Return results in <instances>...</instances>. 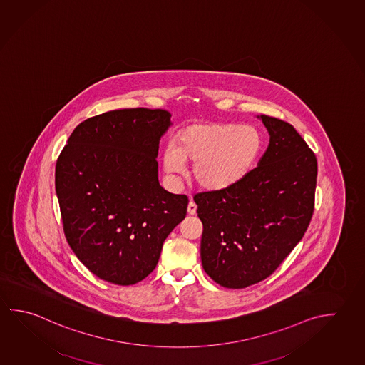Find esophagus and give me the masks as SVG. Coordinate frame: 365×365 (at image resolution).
Segmentation results:
<instances>
[{"label":"esophagus","instance_id":"esophagus-1","mask_svg":"<svg viewBox=\"0 0 365 365\" xmlns=\"http://www.w3.org/2000/svg\"><path fill=\"white\" fill-rule=\"evenodd\" d=\"M196 210H197V206H196V204H195L193 201H190L188 207H187V212H188L190 215H195V214H196Z\"/></svg>","mask_w":365,"mask_h":365}]
</instances>
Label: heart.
Here are the masks:
<instances>
[{
	"label": "heart",
	"instance_id": "obj_1",
	"mask_svg": "<svg viewBox=\"0 0 365 365\" xmlns=\"http://www.w3.org/2000/svg\"><path fill=\"white\" fill-rule=\"evenodd\" d=\"M262 135L249 125L233 123H193L168 146L163 167L170 180L185 173V161H195L192 177L205 190L217 191L236 185L254 168L262 153Z\"/></svg>",
	"mask_w": 365,
	"mask_h": 365
}]
</instances>
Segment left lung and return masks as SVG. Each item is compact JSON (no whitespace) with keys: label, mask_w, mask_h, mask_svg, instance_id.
<instances>
[{"label":"left lung","mask_w":365,"mask_h":365,"mask_svg":"<svg viewBox=\"0 0 365 365\" xmlns=\"http://www.w3.org/2000/svg\"><path fill=\"white\" fill-rule=\"evenodd\" d=\"M257 118L270 135L257 167L236 185L193 197L204 225L202 268L227 288L249 287L273 274L313 217L315 155L291 124Z\"/></svg>","instance_id":"1"}]
</instances>
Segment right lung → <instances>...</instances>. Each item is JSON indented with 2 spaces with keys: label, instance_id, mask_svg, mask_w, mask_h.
<instances>
[{
  "label": "right lung",
  "instance_id": "obj_1",
  "mask_svg": "<svg viewBox=\"0 0 365 365\" xmlns=\"http://www.w3.org/2000/svg\"><path fill=\"white\" fill-rule=\"evenodd\" d=\"M167 110H113L73 130L58 155L55 188L66 241L103 281L129 286L148 277L163 243L187 214L188 197L158 180Z\"/></svg>",
  "mask_w": 365,
  "mask_h": 365
}]
</instances>
